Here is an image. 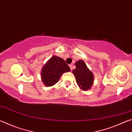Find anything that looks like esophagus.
Segmentation results:
<instances>
[{
    "label": "esophagus",
    "mask_w": 132,
    "mask_h": 132,
    "mask_svg": "<svg viewBox=\"0 0 132 132\" xmlns=\"http://www.w3.org/2000/svg\"><path fill=\"white\" fill-rule=\"evenodd\" d=\"M69 67H70L71 70H73V64H69Z\"/></svg>",
    "instance_id": "esophagus-1"
}]
</instances>
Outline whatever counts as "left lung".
<instances>
[{"instance_id": "left-lung-1", "label": "left lung", "mask_w": 132, "mask_h": 132, "mask_svg": "<svg viewBox=\"0 0 132 132\" xmlns=\"http://www.w3.org/2000/svg\"><path fill=\"white\" fill-rule=\"evenodd\" d=\"M75 66L76 68L72 72L76 79L77 85L80 88L84 91L90 90L94 82L93 73L89 70L82 60H79L76 62Z\"/></svg>"}]
</instances>
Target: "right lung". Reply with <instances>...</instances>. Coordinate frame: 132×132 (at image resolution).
I'll use <instances>...</instances> for the list:
<instances>
[{
    "instance_id": "add662e5",
    "label": "right lung",
    "mask_w": 132,
    "mask_h": 132,
    "mask_svg": "<svg viewBox=\"0 0 132 132\" xmlns=\"http://www.w3.org/2000/svg\"><path fill=\"white\" fill-rule=\"evenodd\" d=\"M70 71L68 64L62 58L53 56L46 62L41 70V79L45 86L55 84L63 73Z\"/></svg>"
}]
</instances>
